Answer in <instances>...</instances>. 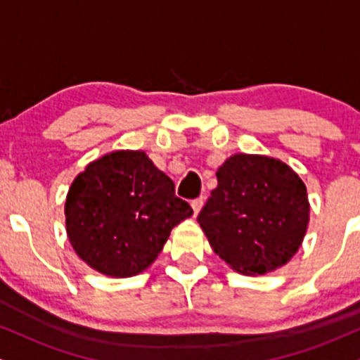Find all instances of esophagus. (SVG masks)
I'll return each instance as SVG.
<instances>
[{"label":"esophagus","mask_w":360,"mask_h":360,"mask_svg":"<svg viewBox=\"0 0 360 360\" xmlns=\"http://www.w3.org/2000/svg\"><path fill=\"white\" fill-rule=\"evenodd\" d=\"M202 204H204V199H202V198L193 199V202H191V206H193L194 216H198V214H199V211H201V209H202Z\"/></svg>","instance_id":"obj_1"}]
</instances>
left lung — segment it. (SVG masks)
Instances as JSON below:
<instances>
[{
	"mask_svg": "<svg viewBox=\"0 0 360 360\" xmlns=\"http://www.w3.org/2000/svg\"><path fill=\"white\" fill-rule=\"evenodd\" d=\"M216 176L217 188L198 216L214 252L245 276L288 264L309 224L301 177L279 159L243 153L227 158Z\"/></svg>",
	"mask_w": 360,
	"mask_h": 360,
	"instance_id": "obj_1",
	"label": "left lung"
}]
</instances>
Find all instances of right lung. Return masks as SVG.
Returning <instances> with one entry per match:
<instances>
[{"label":"right lung","mask_w":360,"mask_h":360,"mask_svg":"<svg viewBox=\"0 0 360 360\" xmlns=\"http://www.w3.org/2000/svg\"><path fill=\"white\" fill-rule=\"evenodd\" d=\"M65 216L72 249L89 267L131 277L156 261L172 227L193 216V209L146 153L115 151L76 176Z\"/></svg>","instance_id":"obj_1"}]
</instances>
